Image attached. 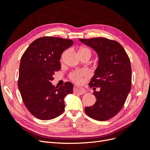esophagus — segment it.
Wrapping results in <instances>:
<instances>
[{
    "mask_svg": "<svg viewBox=\"0 0 150 150\" xmlns=\"http://www.w3.org/2000/svg\"><path fill=\"white\" fill-rule=\"evenodd\" d=\"M73 91L74 93H78L79 94H83L86 93V91L83 88L80 87H74Z\"/></svg>",
    "mask_w": 150,
    "mask_h": 150,
    "instance_id": "1",
    "label": "esophagus"
}]
</instances>
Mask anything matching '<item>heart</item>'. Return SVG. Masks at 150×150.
Returning a JSON list of instances; mask_svg holds the SVG:
<instances>
[{"label":"heart","mask_w":150,"mask_h":150,"mask_svg":"<svg viewBox=\"0 0 150 150\" xmlns=\"http://www.w3.org/2000/svg\"><path fill=\"white\" fill-rule=\"evenodd\" d=\"M79 54H88L91 56V51L86 47H80L78 49ZM86 74V72L84 71H76L71 72L69 75L70 79L76 83H80L82 81L83 77Z\"/></svg>","instance_id":"1"}]
</instances>
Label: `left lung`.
<instances>
[{"label":"left lung","mask_w":150,"mask_h":150,"mask_svg":"<svg viewBox=\"0 0 150 150\" xmlns=\"http://www.w3.org/2000/svg\"><path fill=\"white\" fill-rule=\"evenodd\" d=\"M79 40L94 49L99 56L98 67L89 86L100 88V91H94L96 101L94 105L86 107L85 112L94 120L106 121L121 111L131 90L129 58L116 40L104 38Z\"/></svg>","instance_id":"obj_1"}]
</instances>
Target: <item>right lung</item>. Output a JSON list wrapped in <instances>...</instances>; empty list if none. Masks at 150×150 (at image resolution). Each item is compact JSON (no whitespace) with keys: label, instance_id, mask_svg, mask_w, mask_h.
Wrapping results in <instances>:
<instances>
[{"label":"right lung","instance_id":"obj_1","mask_svg":"<svg viewBox=\"0 0 150 150\" xmlns=\"http://www.w3.org/2000/svg\"><path fill=\"white\" fill-rule=\"evenodd\" d=\"M72 44L70 39L42 37L34 40L21 57L18 88L25 107L39 120H52L61 115L64 98L73 93L70 82L59 87L51 83L55 72L61 69L62 53Z\"/></svg>","mask_w":150,"mask_h":150}]
</instances>
